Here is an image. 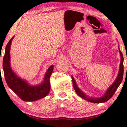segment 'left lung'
<instances>
[{"label": "left lung", "instance_id": "left-lung-1", "mask_svg": "<svg viewBox=\"0 0 127 127\" xmlns=\"http://www.w3.org/2000/svg\"><path fill=\"white\" fill-rule=\"evenodd\" d=\"M118 48H119V46H118ZM119 51H120V54L121 56V62H120V70H119V73L118 76L117 77V78L115 82L110 87L108 88L107 91H106V93L105 95L101 98H91V97H88L87 95H85L79 88L77 87L76 85V82L74 80V78L71 77L73 80V87L76 91V92L79 96L82 97V98L85 99V100L91 102H94V103H101V102H104L107 101L109 100L113 96L114 93H115L116 91L117 88L120 85L121 82H122L123 78V74H124V66H123V61H124V58H123V54L122 51L119 49Z\"/></svg>", "mask_w": 127, "mask_h": 127}]
</instances>
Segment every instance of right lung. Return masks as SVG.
<instances>
[{
  "label": "right lung",
  "mask_w": 127,
  "mask_h": 127,
  "mask_svg": "<svg viewBox=\"0 0 127 127\" xmlns=\"http://www.w3.org/2000/svg\"><path fill=\"white\" fill-rule=\"evenodd\" d=\"M13 38L14 36L7 43L3 60V69L7 85L20 98L25 101H34L43 98L50 92V77L54 66L51 65L49 67L42 84L38 86L29 85L27 82L16 76L10 67V50Z\"/></svg>",
  "instance_id": "right-lung-1"
}]
</instances>
